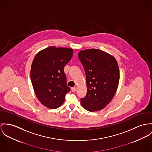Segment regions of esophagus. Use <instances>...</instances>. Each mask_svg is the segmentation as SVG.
Segmentation results:
<instances>
[{
    "label": "esophagus",
    "instance_id": "esophagus-1",
    "mask_svg": "<svg viewBox=\"0 0 152 152\" xmlns=\"http://www.w3.org/2000/svg\"><path fill=\"white\" fill-rule=\"evenodd\" d=\"M76 90H77V88L76 87H72L71 88V90H72V92H75L76 91Z\"/></svg>",
    "mask_w": 152,
    "mask_h": 152
}]
</instances>
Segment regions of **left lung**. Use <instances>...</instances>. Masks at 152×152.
I'll use <instances>...</instances> for the list:
<instances>
[{
	"label": "left lung",
	"mask_w": 152,
	"mask_h": 152,
	"mask_svg": "<svg viewBox=\"0 0 152 152\" xmlns=\"http://www.w3.org/2000/svg\"><path fill=\"white\" fill-rule=\"evenodd\" d=\"M78 57L86 73L87 94L81 98L86 110L93 112L104 108L117 90L120 75L116 59L98 49H88L79 53Z\"/></svg>",
	"instance_id": "obj_1"
}]
</instances>
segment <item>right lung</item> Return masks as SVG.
<instances>
[{
	"instance_id": "1",
	"label": "right lung",
	"mask_w": 152,
	"mask_h": 152,
	"mask_svg": "<svg viewBox=\"0 0 152 152\" xmlns=\"http://www.w3.org/2000/svg\"><path fill=\"white\" fill-rule=\"evenodd\" d=\"M72 56L71 48L51 46L39 52L33 61L31 79L35 94L50 109L59 107L70 91L64 69Z\"/></svg>"
}]
</instances>
